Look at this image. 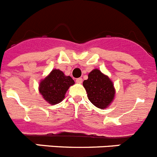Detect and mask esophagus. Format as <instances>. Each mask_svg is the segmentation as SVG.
<instances>
[{
  "label": "esophagus",
  "instance_id": "esophagus-1",
  "mask_svg": "<svg viewBox=\"0 0 157 157\" xmlns=\"http://www.w3.org/2000/svg\"><path fill=\"white\" fill-rule=\"evenodd\" d=\"M75 82L77 83H78V84H81V83L82 82V78H77V79L75 80Z\"/></svg>",
  "mask_w": 157,
  "mask_h": 157
}]
</instances>
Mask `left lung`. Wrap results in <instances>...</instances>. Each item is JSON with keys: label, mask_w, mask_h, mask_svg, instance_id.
I'll return each instance as SVG.
<instances>
[{"label": "left lung", "mask_w": 157, "mask_h": 157, "mask_svg": "<svg viewBox=\"0 0 157 157\" xmlns=\"http://www.w3.org/2000/svg\"><path fill=\"white\" fill-rule=\"evenodd\" d=\"M83 86L91 103L101 109H107L114 101L116 90L110 78L99 69H94L84 80Z\"/></svg>", "instance_id": "left-lung-1"}]
</instances>
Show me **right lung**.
<instances>
[{"label":"right lung","mask_w":157,"mask_h":157,"mask_svg":"<svg viewBox=\"0 0 157 157\" xmlns=\"http://www.w3.org/2000/svg\"><path fill=\"white\" fill-rule=\"evenodd\" d=\"M75 84L71 76L65 75L59 69H53L45 78L41 80L38 86L40 94L43 99L50 105H56L61 102L65 94Z\"/></svg>","instance_id":"add662e5"}]
</instances>
